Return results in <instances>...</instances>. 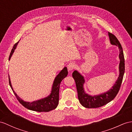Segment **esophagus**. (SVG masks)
Here are the masks:
<instances>
[{"label":"esophagus","instance_id":"1","mask_svg":"<svg viewBox=\"0 0 132 132\" xmlns=\"http://www.w3.org/2000/svg\"><path fill=\"white\" fill-rule=\"evenodd\" d=\"M75 63H70L68 64V65H67V68H68V70H69V71H70V70H73L75 68Z\"/></svg>","mask_w":132,"mask_h":132}]
</instances>
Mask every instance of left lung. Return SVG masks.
I'll return each instance as SVG.
<instances>
[{
  "mask_svg": "<svg viewBox=\"0 0 132 132\" xmlns=\"http://www.w3.org/2000/svg\"><path fill=\"white\" fill-rule=\"evenodd\" d=\"M108 34L110 43L112 45L118 46L119 50V75L112 88L104 94L93 96L89 95L85 92L83 88V84L85 82L84 77L78 72L77 70H75L72 73L73 78L76 82L79 102L83 106L86 108H97L101 107L112 101L117 95L123 81L125 71V62L123 49L116 36L109 32Z\"/></svg>",
  "mask_w": 132,
  "mask_h": 132,
  "instance_id": "8db88e82",
  "label": "left lung"
}]
</instances>
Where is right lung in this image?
Returning a JSON list of instances; mask_svg holds the SVG:
<instances>
[{
  "instance_id": "add662e5",
  "label": "right lung",
  "mask_w": 132,
  "mask_h": 132,
  "mask_svg": "<svg viewBox=\"0 0 132 132\" xmlns=\"http://www.w3.org/2000/svg\"><path fill=\"white\" fill-rule=\"evenodd\" d=\"M18 43V42L17 43H15L13 47V49H12L10 55H9V60H10L12 54H13L14 50L15 49L16 47H17ZM68 73V70H67V67H64V68L61 70L60 72L58 75H57V76L55 77V79H54L51 94L45 98H42L39 100L35 101L32 102L24 101L23 100H22L18 96H17V95L16 94L15 92H14L13 89L12 88L11 80L10 78H9V83L13 92H14L15 96H16V98H17L18 101L20 102V104L23 105L24 108L29 109V110L38 112H49L51 110H53L54 109H55L57 107V105H58L59 88L60 83L62 82V80L67 76Z\"/></svg>"
}]
</instances>
